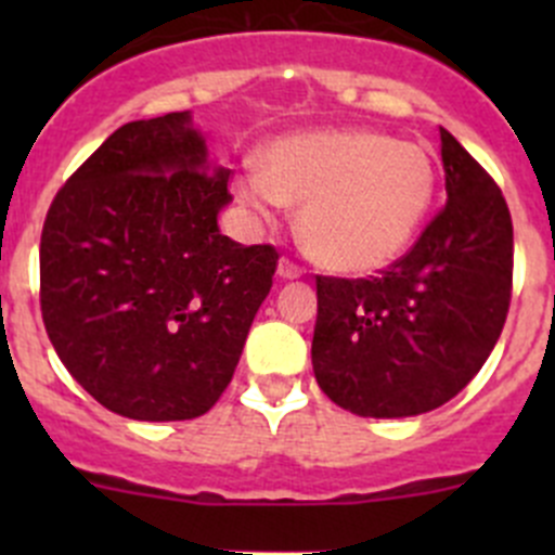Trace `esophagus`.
Masks as SVG:
<instances>
[{"label":"esophagus","instance_id":"esophagus-1","mask_svg":"<svg viewBox=\"0 0 555 555\" xmlns=\"http://www.w3.org/2000/svg\"><path fill=\"white\" fill-rule=\"evenodd\" d=\"M304 273V266H298V262L289 260V257H282V260H279V276L282 279H300Z\"/></svg>","mask_w":555,"mask_h":555}]
</instances>
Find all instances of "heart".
I'll list each match as a JSON object with an SVG mask.
<instances>
[{
  "label": "heart",
  "mask_w": 555,
  "mask_h": 555,
  "mask_svg": "<svg viewBox=\"0 0 555 555\" xmlns=\"http://www.w3.org/2000/svg\"><path fill=\"white\" fill-rule=\"evenodd\" d=\"M438 171L424 147L386 133H293L262 155V169L236 177V195L273 222L287 201L304 204L300 233L322 266L371 273L389 266L427 220Z\"/></svg>",
  "instance_id": "heart-1"
}]
</instances>
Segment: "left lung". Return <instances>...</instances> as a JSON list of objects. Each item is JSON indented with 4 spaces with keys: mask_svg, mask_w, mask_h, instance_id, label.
<instances>
[{
    "mask_svg": "<svg viewBox=\"0 0 555 555\" xmlns=\"http://www.w3.org/2000/svg\"><path fill=\"white\" fill-rule=\"evenodd\" d=\"M443 209L371 279L317 276L319 389L371 418L427 413L483 367L513 295V220L491 173L440 128Z\"/></svg>",
    "mask_w": 555,
    "mask_h": 555,
    "instance_id": "left-lung-1",
    "label": "left lung"
}]
</instances>
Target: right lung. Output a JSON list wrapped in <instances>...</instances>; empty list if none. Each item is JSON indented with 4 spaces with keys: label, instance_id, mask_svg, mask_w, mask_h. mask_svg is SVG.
Here are the masks:
<instances>
[{
    "label": "right lung",
    "instance_id": "obj_1",
    "mask_svg": "<svg viewBox=\"0 0 555 555\" xmlns=\"http://www.w3.org/2000/svg\"><path fill=\"white\" fill-rule=\"evenodd\" d=\"M228 169L188 112L117 128L55 193L39 309L77 384L120 416H204L231 384L279 251L222 236Z\"/></svg>",
    "mask_w": 555,
    "mask_h": 555
}]
</instances>
